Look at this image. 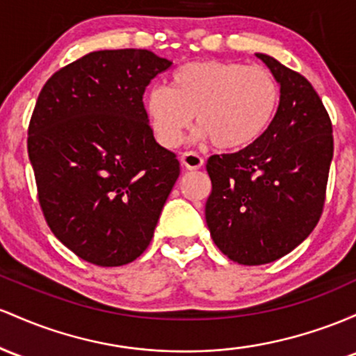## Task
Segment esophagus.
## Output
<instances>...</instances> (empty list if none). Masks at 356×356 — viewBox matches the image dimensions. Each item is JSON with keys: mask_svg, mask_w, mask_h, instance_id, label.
I'll use <instances>...</instances> for the list:
<instances>
[{"mask_svg": "<svg viewBox=\"0 0 356 356\" xmlns=\"http://www.w3.org/2000/svg\"><path fill=\"white\" fill-rule=\"evenodd\" d=\"M179 161H181V166L186 168V170H198V168L203 166V158L200 156L195 151H186L179 156Z\"/></svg>", "mask_w": 356, "mask_h": 356, "instance_id": "esophagus-1", "label": "esophagus"}]
</instances>
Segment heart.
I'll use <instances>...</instances> for the list:
<instances>
[{
	"label": "heart",
	"mask_w": 356,
	"mask_h": 356,
	"mask_svg": "<svg viewBox=\"0 0 356 356\" xmlns=\"http://www.w3.org/2000/svg\"><path fill=\"white\" fill-rule=\"evenodd\" d=\"M279 106L270 70L234 60H195L178 67L170 83L153 86L145 111L158 143L175 147L191 121L197 138L218 149H241L264 134Z\"/></svg>",
	"instance_id": "1"
}]
</instances>
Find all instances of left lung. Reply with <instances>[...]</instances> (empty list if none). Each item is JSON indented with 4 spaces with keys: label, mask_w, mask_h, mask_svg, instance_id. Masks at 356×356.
<instances>
[{
    "label": "left lung",
    "mask_w": 356,
    "mask_h": 356,
    "mask_svg": "<svg viewBox=\"0 0 356 356\" xmlns=\"http://www.w3.org/2000/svg\"><path fill=\"white\" fill-rule=\"evenodd\" d=\"M255 55L281 87L277 113L252 145L207 161V225L215 245L243 266L277 261L313 232L333 159V127L313 86L269 55Z\"/></svg>",
    "instance_id": "obj_1"
}]
</instances>
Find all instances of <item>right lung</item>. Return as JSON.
<instances>
[{
    "label": "right lung",
    "mask_w": 356,
    "mask_h": 356,
    "mask_svg": "<svg viewBox=\"0 0 356 356\" xmlns=\"http://www.w3.org/2000/svg\"><path fill=\"white\" fill-rule=\"evenodd\" d=\"M171 62L149 50H99L55 72L28 126L38 200L55 237L101 267L149 245L179 177L159 146L143 95Z\"/></svg>",
    "instance_id": "add662e5"
}]
</instances>
